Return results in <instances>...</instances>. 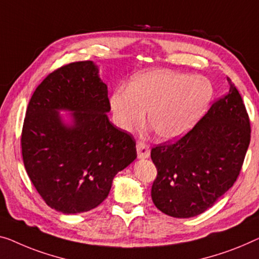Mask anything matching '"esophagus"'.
Masks as SVG:
<instances>
[{
	"label": "esophagus",
	"mask_w": 259,
	"mask_h": 259,
	"mask_svg": "<svg viewBox=\"0 0 259 259\" xmlns=\"http://www.w3.org/2000/svg\"><path fill=\"white\" fill-rule=\"evenodd\" d=\"M137 154H138V158H142V159H144V158H149L150 157V145L145 144V143H143V142H138L137 143Z\"/></svg>",
	"instance_id": "1"
}]
</instances>
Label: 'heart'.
I'll list each match as a JSON object with an SVG mask.
<instances>
[{"instance_id": "heart-1", "label": "heart", "mask_w": 259, "mask_h": 259, "mask_svg": "<svg viewBox=\"0 0 259 259\" xmlns=\"http://www.w3.org/2000/svg\"><path fill=\"white\" fill-rule=\"evenodd\" d=\"M213 98V86L203 76L152 69L131 78L128 88L110 96L114 121L123 130L140 128L149 110V124L158 137L184 135L201 117Z\"/></svg>"}]
</instances>
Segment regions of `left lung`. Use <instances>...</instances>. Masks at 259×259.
I'll return each mask as SVG.
<instances>
[{
    "mask_svg": "<svg viewBox=\"0 0 259 259\" xmlns=\"http://www.w3.org/2000/svg\"><path fill=\"white\" fill-rule=\"evenodd\" d=\"M229 94L175 142L151 150L157 177L151 198L158 209L178 219L202 214L240 176L251 128L242 96L228 78Z\"/></svg>",
    "mask_w": 259,
    "mask_h": 259,
    "instance_id": "obj_1",
    "label": "left lung"
}]
</instances>
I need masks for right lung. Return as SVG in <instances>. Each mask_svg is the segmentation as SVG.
<instances>
[{"instance_id": "obj_1", "label": "right lung", "mask_w": 259, "mask_h": 259, "mask_svg": "<svg viewBox=\"0 0 259 259\" xmlns=\"http://www.w3.org/2000/svg\"><path fill=\"white\" fill-rule=\"evenodd\" d=\"M73 111L75 125L61 123L57 110ZM108 87L93 61L57 68L31 96L23 123V163L44 201L64 214L98 207L114 177L136 159L133 135L109 121Z\"/></svg>"}]
</instances>
